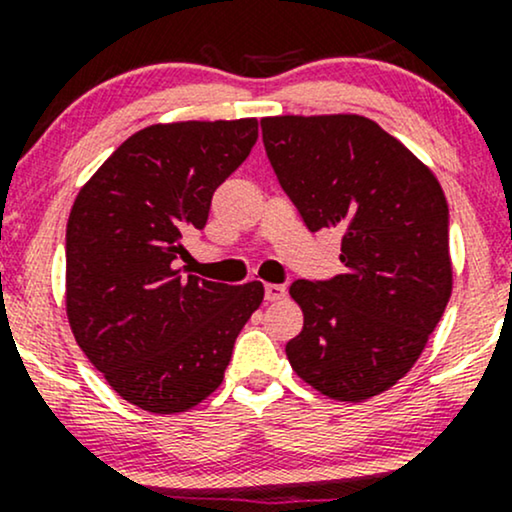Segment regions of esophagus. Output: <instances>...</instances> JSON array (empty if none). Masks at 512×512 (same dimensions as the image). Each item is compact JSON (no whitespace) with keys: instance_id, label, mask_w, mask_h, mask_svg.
<instances>
[{"instance_id":"1","label":"esophagus","mask_w":512,"mask_h":512,"mask_svg":"<svg viewBox=\"0 0 512 512\" xmlns=\"http://www.w3.org/2000/svg\"><path fill=\"white\" fill-rule=\"evenodd\" d=\"M286 296V289L281 284H267L264 286V298L267 301H281Z\"/></svg>"}]
</instances>
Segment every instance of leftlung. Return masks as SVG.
<instances>
[{
    "label": "left lung",
    "mask_w": 512,
    "mask_h": 512,
    "mask_svg": "<svg viewBox=\"0 0 512 512\" xmlns=\"http://www.w3.org/2000/svg\"><path fill=\"white\" fill-rule=\"evenodd\" d=\"M276 178L310 231L337 228L346 272L298 279V378L363 402L409 373L452 293L448 202L431 168L363 115L262 117Z\"/></svg>",
    "instance_id": "8db88e82"
}]
</instances>
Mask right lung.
Here are the masks:
<instances>
[{"mask_svg": "<svg viewBox=\"0 0 512 512\" xmlns=\"http://www.w3.org/2000/svg\"><path fill=\"white\" fill-rule=\"evenodd\" d=\"M257 142V120L151 125L122 142L67 221V317L76 344L134 407L178 414L221 385L264 286L180 276L187 228Z\"/></svg>", "mask_w": 512, "mask_h": 512, "instance_id": "1", "label": "right lung"}]
</instances>
